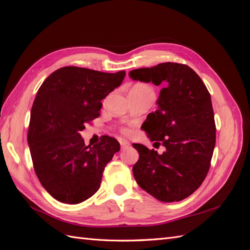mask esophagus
<instances>
[{
    "label": "esophagus",
    "instance_id": "obj_1",
    "mask_svg": "<svg viewBox=\"0 0 250 250\" xmlns=\"http://www.w3.org/2000/svg\"><path fill=\"white\" fill-rule=\"evenodd\" d=\"M120 145H121V148L124 150V149H127V148L130 147V143L126 141V140H124V139H122V140H120Z\"/></svg>",
    "mask_w": 250,
    "mask_h": 250
}]
</instances>
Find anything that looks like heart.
<instances>
[{
    "instance_id": "1",
    "label": "heart",
    "mask_w": 250,
    "mask_h": 250,
    "mask_svg": "<svg viewBox=\"0 0 250 250\" xmlns=\"http://www.w3.org/2000/svg\"><path fill=\"white\" fill-rule=\"evenodd\" d=\"M132 89H139V90H150L148 86L144 85V84H138V85H135Z\"/></svg>"
}]
</instances>
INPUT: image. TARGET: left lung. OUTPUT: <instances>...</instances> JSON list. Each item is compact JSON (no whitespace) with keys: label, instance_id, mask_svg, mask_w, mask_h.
<instances>
[{"label":"left lung","instance_id":"8db88e82","mask_svg":"<svg viewBox=\"0 0 250 250\" xmlns=\"http://www.w3.org/2000/svg\"><path fill=\"white\" fill-rule=\"evenodd\" d=\"M135 81L163 84L157 109L147 116L142 128L150 141L166 148L162 154L142 144L133 166L138 185L164 202L180 201L193 194L209 169L216 143L210 95L190 66L164 62L129 72Z\"/></svg>","mask_w":250,"mask_h":250}]
</instances>
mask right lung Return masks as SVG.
Masks as SVG:
<instances>
[{
	"mask_svg": "<svg viewBox=\"0 0 250 250\" xmlns=\"http://www.w3.org/2000/svg\"><path fill=\"white\" fill-rule=\"evenodd\" d=\"M125 75L64 66L41 85L30 116L28 144L36 175L56 200L77 204L99 190L105 166L120 144L103 135L94 146L85 145L80 131L100 116L102 100Z\"/></svg>",
	"mask_w": 250,
	"mask_h": 250,
	"instance_id": "obj_1",
	"label": "right lung"
}]
</instances>
